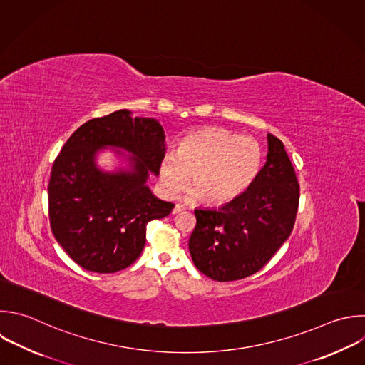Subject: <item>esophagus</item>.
I'll use <instances>...</instances> for the list:
<instances>
[{
	"instance_id": "34e87169",
	"label": "esophagus",
	"mask_w": 365,
	"mask_h": 365,
	"mask_svg": "<svg viewBox=\"0 0 365 365\" xmlns=\"http://www.w3.org/2000/svg\"><path fill=\"white\" fill-rule=\"evenodd\" d=\"M185 210V207L182 204H175V207L173 208V214H178V212H182Z\"/></svg>"
}]
</instances>
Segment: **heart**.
Wrapping results in <instances>:
<instances>
[{
    "label": "heart",
    "instance_id": "heart-1",
    "mask_svg": "<svg viewBox=\"0 0 365 365\" xmlns=\"http://www.w3.org/2000/svg\"><path fill=\"white\" fill-rule=\"evenodd\" d=\"M261 147L251 137L207 127L180 143L178 154H167L160 164V185L167 197H175L190 181L195 184L188 198L204 195L210 204H225L241 195L258 174Z\"/></svg>",
    "mask_w": 365,
    "mask_h": 365
}]
</instances>
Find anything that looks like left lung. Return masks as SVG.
Returning <instances> with one entry per match:
<instances>
[{"label":"left lung","instance_id":"8db88e82","mask_svg":"<svg viewBox=\"0 0 365 365\" xmlns=\"http://www.w3.org/2000/svg\"><path fill=\"white\" fill-rule=\"evenodd\" d=\"M299 184L284 144L268 134L267 163L250 187L218 210H195L190 237L195 267L214 281H235L259 271L289 237Z\"/></svg>","mask_w":365,"mask_h":365}]
</instances>
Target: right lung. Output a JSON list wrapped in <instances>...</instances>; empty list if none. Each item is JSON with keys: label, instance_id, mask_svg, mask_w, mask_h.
<instances>
[{"label": "right lung", "instance_id": "1", "mask_svg": "<svg viewBox=\"0 0 365 365\" xmlns=\"http://www.w3.org/2000/svg\"><path fill=\"white\" fill-rule=\"evenodd\" d=\"M130 114L120 110L83 124L51 168V231L70 258L87 271L110 274L130 267L145 245L147 224L174 208L145 185L150 173L160 174L165 133L157 120L131 118ZM107 145L131 152L135 170L100 172L93 157Z\"/></svg>", "mask_w": 365, "mask_h": 365}]
</instances>
